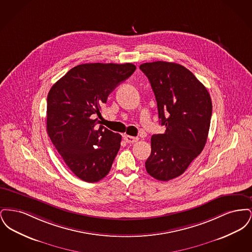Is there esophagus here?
I'll return each mask as SVG.
<instances>
[{
  "label": "esophagus",
  "mask_w": 252,
  "mask_h": 252,
  "mask_svg": "<svg viewBox=\"0 0 252 252\" xmlns=\"http://www.w3.org/2000/svg\"><path fill=\"white\" fill-rule=\"evenodd\" d=\"M124 139L127 144H134V143H137L139 141L138 137H132V136H128V135H125Z\"/></svg>",
  "instance_id": "esophagus-1"
}]
</instances>
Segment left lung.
I'll list each match as a JSON object with an SVG mask.
<instances>
[{
  "mask_svg": "<svg viewBox=\"0 0 252 252\" xmlns=\"http://www.w3.org/2000/svg\"><path fill=\"white\" fill-rule=\"evenodd\" d=\"M156 97L163 134L151 137L147 173L167 181L182 175L203 150L210 129L213 105L204 85L184 66L165 61L144 63Z\"/></svg>",
  "mask_w": 252,
  "mask_h": 252,
  "instance_id": "obj_1",
  "label": "left lung"
}]
</instances>
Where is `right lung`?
<instances>
[{
  "label": "right lung",
  "instance_id": "obj_1",
  "mask_svg": "<svg viewBox=\"0 0 252 252\" xmlns=\"http://www.w3.org/2000/svg\"><path fill=\"white\" fill-rule=\"evenodd\" d=\"M132 63H86L53 85L47 97V132L72 173L86 182L104 179L121 146L122 136L100 124L109 94L128 78Z\"/></svg>",
  "mask_w": 252,
  "mask_h": 252
}]
</instances>
